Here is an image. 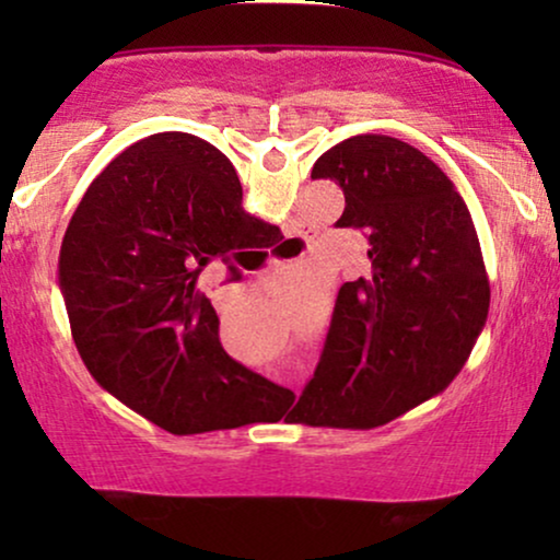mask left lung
<instances>
[{"instance_id": "obj_1", "label": "left lung", "mask_w": 560, "mask_h": 560, "mask_svg": "<svg viewBox=\"0 0 560 560\" xmlns=\"http://www.w3.org/2000/svg\"><path fill=\"white\" fill-rule=\"evenodd\" d=\"M311 178L341 186L336 226L364 229L370 275L339 290L298 420L366 431L462 372L487 324L485 257L462 194L408 142L349 137L316 160Z\"/></svg>"}]
</instances>
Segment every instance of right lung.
I'll return each mask as SVG.
<instances>
[{
	"instance_id": "obj_1",
	"label": "right lung",
	"mask_w": 560,
	"mask_h": 560,
	"mask_svg": "<svg viewBox=\"0 0 560 560\" xmlns=\"http://www.w3.org/2000/svg\"><path fill=\"white\" fill-rule=\"evenodd\" d=\"M280 232L242 209V183L201 137L160 132L96 175L58 259L75 349L98 385L173 435L229 431L282 416L293 393L247 370L219 341L198 290L211 262L232 265Z\"/></svg>"
}]
</instances>
